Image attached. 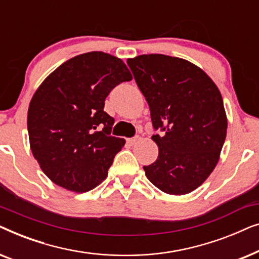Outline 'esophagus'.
Masks as SVG:
<instances>
[{
    "instance_id": "1",
    "label": "esophagus",
    "mask_w": 259,
    "mask_h": 259,
    "mask_svg": "<svg viewBox=\"0 0 259 259\" xmlns=\"http://www.w3.org/2000/svg\"><path fill=\"white\" fill-rule=\"evenodd\" d=\"M140 137H134V138H130V139H127V143H128L130 145H134L137 144L138 141H139Z\"/></svg>"
}]
</instances>
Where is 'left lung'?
I'll use <instances>...</instances> for the list:
<instances>
[{"mask_svg": "<svg viewBox=\"0 0 259 259\" xmlns=\"http://www.w3.org/2000/svg\"><path fill=\"white\" fill-rule=\"evenodd\" d=\"M146 99L159 154L144 166L162 192L182 196L208 178L218 164L228 130L223 98L210 76L187 60L162 54L127 60Z\"/></svg>", "mask_w": 259, "mask_h": 259, "instance_id": "1", "label": "left lung"}]
</instances>
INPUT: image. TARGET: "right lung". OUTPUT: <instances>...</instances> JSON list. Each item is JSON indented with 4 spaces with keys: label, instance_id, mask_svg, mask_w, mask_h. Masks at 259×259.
Wrapping results in <instances>:
<instances>
[{
    "label": "right lung",
    "instance_id": "right-lung-1",
    "mask_svg": "<svg viewBox=\"0 0 259 259\" xmlns=\"http://www.w3.org/2000/svg\"><path fill=\"white\" fill-rule=\"evenodd\" d=\"M132 80L121 59L104 52L74 56L46 77L31 98L30 150L46 176L63 189L87 192L108 175L125 139L111 136L104 111L113 88Z\"/></svg>",
    "mask_w": 259,
    "mask_h": 259
}]
</instances>
